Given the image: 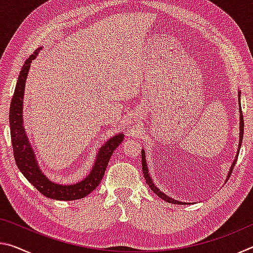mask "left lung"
<instances>
[{"mask_svg":"<svg viewBox=\"0 0 253 253\" xmlns=\"http://www.w3.org/2000/svg\"><path fill=\"white\" fill-rule=\"evenodd\" d=\"M239 93H240V92H239ZM240 105H241V104H240ZM243 130H245V122H243L242 109L240 108V143H239V151H238V154H237V157H235V161L233 162L232 166H231V169H230V172H229L228 179H229V177H230L231 173H232L233 168H234V165H235V162H237V158H238V156H239L240 147H241V143H242V138H243ZM142 166H143L144 177H145V179H146L147 185H148L149 188H151V190L154 192V193H155L156 195L160 196L161 199H163V200L166 201V202H169V203L183 204V202H179V201H176V200H174V199H172V198H169V196H168V195H165L164 193H163V192H161L155 185H154V183L152 182V178H151V176H149V174H148V169H147V165H146V160H145V153H144V151H142Z\"/></svg>","mask_w":253,"mask_h":253,"instance_id":"1","label":"left lung"}]
</instances>
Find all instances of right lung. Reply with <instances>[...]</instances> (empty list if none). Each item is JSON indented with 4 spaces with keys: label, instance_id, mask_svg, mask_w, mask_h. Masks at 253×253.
<instances>
[{
    "label": "right lung",
    "instance_id": "add662e5",
    "mask_svg": "<svg viewBox=\"0 0 253 253\" xmlns=\"http://www.w3.org/2000/svg\"><path fill=\"white\" fill-rule=\"evenodd\" d=\"M39 51L40 49H37L25 60L22 69L20 71L13 97H12L10 106V129L14 160L25 178L46 198L61 201L83 199L85 195L91 193L99 185L102 177H104L105 170L111 155H113L115 149L119 146V144L123 142L124 134L113 137L99 149L95 166L92 168L90 174L84 181L72 184V185H60V184L50 182L38 168L37 162L34 160L33 151L30 147L29 140L25 136L24 128L22 126V104L25 80H27L32 60L36 59Z\"/></svg>",
    "mask_w": 253,
    "mask_h": 253
}]
</instances>
